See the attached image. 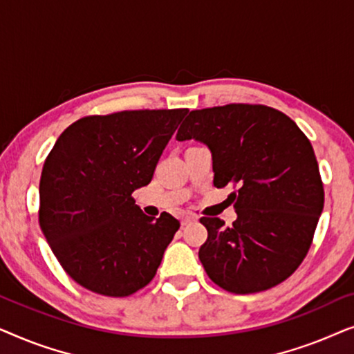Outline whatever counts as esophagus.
<instances>
[{"instance_id":"obj_1","label":"esophagus","mask_w":354,"mask_h":354,"mask_svg":"<svg viewBox=\"0 0 354 354\" xmlns=\"http://www.w3.org/2000/svg\"><path fill=\"white\" fill-rule=\"evenodd\" d=\"M196 219H198V217H196L195 214H187V216H183V217H182V225L192 224V222H196Z\"/></svg>"}]
</instances>
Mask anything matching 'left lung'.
Segmentation results:
<instances>
[{"label":"left lung","instance_id":"obj_1","mask_svg":"<svg viewBox=\"0 0 354 354\" xmlns=\"http://www.w3.org/2000/svg\"><path fill=\"white\" fill-rule=\"evenodd\" d=\"M178 142L209 148L214 187L232 185L236 219L201 217L207 230L200 261L216 285L246 295L288 279L306 256L324 207L314 149L297 124L261 104L192 111Z\"/></svg>","mask_w":354,"mask_h":354}]
</instances>
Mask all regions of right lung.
<instances>
[{
    "label": "right lung",
    "mask_w": 354,
    "mask_h": 354,
    "mask_svg": "<svg viewBox=\"0 0 354 354\" xmlns=\"http://www.w3.org/2000/svg\"><path fill=\"white\" fill-rule=\"evenodd\" d=\"M188 109L122 111L69 125L40 178V227L67 274L91 292L129 297L151 282L180 227L143 214L132 193L154 167Z\"/></svg>",
    "instance_id": "right-lung-1"
}]
</instances>
